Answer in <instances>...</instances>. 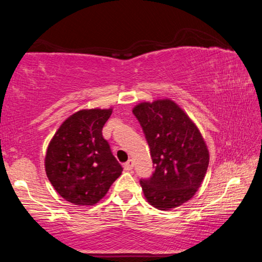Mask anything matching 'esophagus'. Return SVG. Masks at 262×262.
Returning a JSON list of instances; mask_svg holds the SVG:
<instances>
[{"instance_id": "esophagus-1", "label": "esophagus", "mask_w": 262, "mask_h": 262, "mask_svg": "<svg viewBox=\"0 0 262 262\" xmlns=\"http://www.w3.org/2000/svg\"><path fill=\"white\" fill-rule=\"evenodd\" d=\"M123 168H125L126 171H130L132 170V168H133V162L130 161V159L128 162H126L125 164H123Z\"/></svg>"}]
</instances>
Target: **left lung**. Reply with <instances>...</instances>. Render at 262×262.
<instances>
[{
  "instance_id": "left-lung-1",
  "label": "left lung",
  "mask_w": 262,
  "mask_h": 262,
  "mask_svg": "<svg viewBox=\"0 0 262 262\" xmlns=\"http://www.w3.org/2000/svg\"><path fill=\"white\" fill-rule=\"evenodd\" d=\"M133 113L149 144L155 171L140 184L147 201L170 210L194 196L205 179L209 151L196 125L171 99L137 104Z\"/></svg>"
}]
</instances>
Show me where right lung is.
Here are the masks:
<instances>
[{"instance_id":"add662e5","label":"right lung","mask_w":262,"mask_h":262,"mask_svg":"<svg viewBox=\"0 0 262 262\" xmlns=\"http://www.w3.org/2000/svg\"><path fill=\"white\" fill-rule=\"evenodd\" d=\"M112 108L81 110L62 122L48 144V180L66 201L94 206L103 199L122 167L103 137Z\"/></svg>"}]
</instances>
